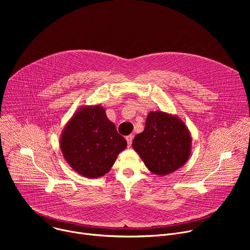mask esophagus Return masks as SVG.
<instances>
[{"label": "esophagus", "instance_id": "obj_1", "mask_svg": "<svg viewBox=\"0 0 250 250\" xmlns=\"http://www.w3.org/2000/svg\"><path fill=\"white\" fill-rule=\"evenodd\" d=\"M132 138H133V136H132L131 134H129V135H127V136L125 137V139H126V141H127V146H128V147H130V146H131Z\"/></svg>", "mask_w": 250, "mask_h": 250}]
</instances>
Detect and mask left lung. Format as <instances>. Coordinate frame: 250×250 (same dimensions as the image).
I'll return each instance as SVG.
<instances>
[{"instance_id": "left-lung-1", "label": "left lung", "mask_w": 250, "mask_h": 250, "mask_svg": "<svg viewBox=\"0 0 250 250\" xmlns=\"http://www.w3.org/2000/svg\"><path fill=\"white\" fill-rule=\"evenodd\" d=\"M132 148L150 172L165 176L188 161L192 137L180 118L162 111L150 112L144 131L132 141Z\"/></svg>"}]
</instances>
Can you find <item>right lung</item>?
Segmentation results:
<instances>
[{
	"instance_id": "1",
	"label": "right lung",
	"mask_w": 250,
	"mask_h": 250,
	"mask_svg": "<svg viewBox=\"0 0 250 250\" xmlns=\"http://www.w3.org/2000/svg\"><path fill=\"white\" fill-rule=\"evenodd\" d=\"M59 145L69 166L87 178L108 173L127 146L101 104L78 109L64 126Z\"/></svg>"
}]
</instances>
